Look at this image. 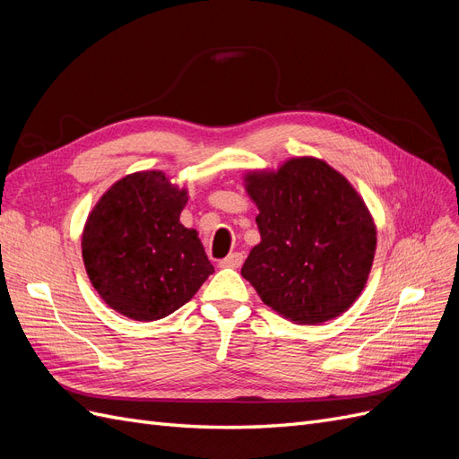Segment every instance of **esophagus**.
Segmentation results:
<instances>
[{
  "mask_svg": "<svg viewBox=\"0 0 459 459\" xmlns=\"http://www.w3.org/2000/svg\"><path fill=\"white\" fill-rule=\"evenodd\" d=\"M243 264V255L241 253H231L226 258L220 260L221 268H239Z\"/></svg>",
  "mask_w": 459,
  "mask_h": 459,
  "instance_id": "obj_1",
  "label": "esophagus"
}]
</instances>
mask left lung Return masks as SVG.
Here are the masks:
<instances>
[{"label":"left lung","mask_w":459,"mask_h":459,"mask_svg":"<svg viewBox=\"0 0 459 459\" xmlns=\"http://www.w3.org/2000/svg\"><path fill=\"white\" fill-rule=\"evenodd\" d=\"M260 243L241 275L262 302L297 324H324L362 293L377 231L346 178L319 159H290L277 172L247 174Z\"/></svg>","instance_id":"left-lung-1"}]
</instances>
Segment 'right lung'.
<instances>
[{
    "label": "right lung",
    "instance_id": "right-lung-1",
    "mask_svg": "<svg viewBox=\"0 0 459 459\" xmlns=\"http://www.w3.org/2000/svg\"><path fill=\"white\" fill-rule=\"evenodd\" d=\"M187 191L135 172L93 206L82 233L90 281L118 314L152 322L184 307L214 272L195 230L179 224Z\"/></svg>",
    "mask_w": 459,
    "mask_h": 459
}]
</instances>
